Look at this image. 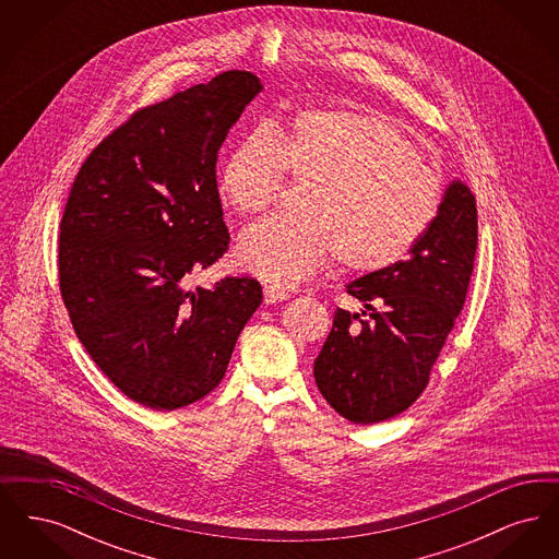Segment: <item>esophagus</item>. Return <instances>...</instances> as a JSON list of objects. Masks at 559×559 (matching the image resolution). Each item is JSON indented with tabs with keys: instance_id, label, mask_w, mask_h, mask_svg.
I'll use <instances>...</instances> for the list:
<instances>
[{
	"instance_id": "obj_1",
	"label": "esophagus",
	"mask_w": 559,
	"mask_h": 559,
	"mask_svg": "<svg viewBox=\"0 0 559 559\" xmlns=\"http://www.w3.org/2000/svg\"><path fill=\"white\" fill-rule=\"evenodd\" d=\"M289 293L285 292L283 287H276V285H264V301L266 304H278L283 299H287Z\"/></svg>"
}]
</instances>
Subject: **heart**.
<instances>
[{"label":"heart","instance_id":"obj_1","mask_svg":"<svg viewBox=\"0 0 559 559\" xmlns=\"http://www.w3.org/2000/svg\"><path fill=\"white\" fill-rule=\"evenodd\" d=\"M287 176L308 185L295 219L270 217L242 233L240 266L299 285L333 255L356 274L396 266L426 237L442 185L383 117L310 108L242 135L222 160L217 190L240 215L276 203Z\"/></svg>","mask_w":559,"mask_h":559}]
</instances>
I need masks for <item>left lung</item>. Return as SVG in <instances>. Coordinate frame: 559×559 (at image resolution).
Returning <instances> with one entry per match:
<instances>
[{
  "label": "left lung",
  "instance_id": "left-lung-1",
  "mask_svg": "<svg viewBox=\"0 0 559 559\" xmlns=\"http://www.w3.org/2000/svg\"><path fill=\"white\" fill-rule=\"evenodd\" d=\"M476 249V197L454 180L429 233L404 262L347 285L365 310L337 308L314 360L320 394L347 421L392 419L421 396L463 310Z\"/></svg>",
  "mask_w": 559,
  "mask_h": 559
}]
</instances>
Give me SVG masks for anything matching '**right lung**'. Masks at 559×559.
<instances>
[{"instance_id":"add662e5","label":"right lung","mask_w":559,"mask_h":559,"mask_svg":"<svg viewBox=\"0 0 559 559\" xmlns=\"http://www.w3.org/2000/svg\"><path fill=\"white\" fill-rule=\"evenodd\" d=\"M262 90L253 73L226 71L135 110L71 188L58 240L62 301L100 371L148 408L207 396L262 304L249 276L187 287L228 251L215 160Z\"/></svg>"}]
</instances>
